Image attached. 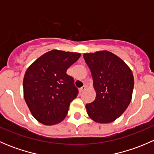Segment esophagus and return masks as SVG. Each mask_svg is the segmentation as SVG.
<instances>
[{
  "instance_id": "esophagus-1",
  "label": "esophagus",
  "mask_w": 154,
  "mask_h": 154,
  "mask_svg": "<svg viewBox=\"0 0 154 154\" xmlns=\"http://www.w3.org/2000/svg\"><path fill=\"white\" fill-rule=\"evenodd\" d=\"M86 87L85 86H83V87H81V88H80V92H83V91H84L85 90H86Z\"/></svg>"
}]
</instances>
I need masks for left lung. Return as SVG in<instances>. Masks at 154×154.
Segmentation results:
<instances>
[{
	"instance_id": "left-lung-1",
	"label": "left lung",
	"mask_w": 154,
	"mask_h": 154,
	"mask_svg": "<svg viewBox=\"0 0 154 154\" xmlns=\"http://www.w3.org/2000/svg\"><path fill=\"white\" fill-rule=\"evenodd\" d=\"M83 58L96 91L95 100L86 105L87 113L97 123H111L123 114L131 101L134 86L131 69L107 51L86 53Z\"/></svg>"
}]
</instances>
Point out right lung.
<instances>
[{
	"instance_id": "obj_1",
	"label": "right lung",
	"mask_w": 154,
	"mask_h": 154,
	"mask_svg": "<svg viewBox=\"0 0 154 154\" xmlns=\"http://www.w3.org/2000/svg\"><path fill=\"white\" fill-rule=\"evenodd\" d=\"M80 53L52 50L37 59L26 71L24 97L31 114L40 123L54 125L64 120L78 90L66 74Z\"/></svg>"
}]
</instances>
